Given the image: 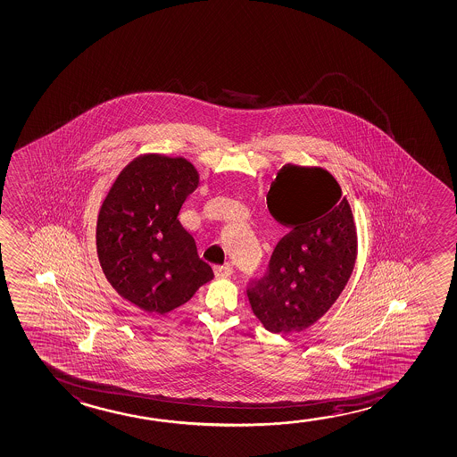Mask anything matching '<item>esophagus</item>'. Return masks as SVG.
<instances>
[{
    "label": "esophagus",
    "instance_id": "obj_1",
    "mask_svg": "<svg viewBox=\"0 0 457 457\" xmlns=\"http://www.w3.org/2000/svg\"><path fill=\"white\" fill-rule=\"evenodd\" d=\"M233 268L230 265H222V266H214V274H216V278H228V276H232Z\"/></svg>",
    "mask_w": 457,
    "mask_h": 457
}]
</instances>
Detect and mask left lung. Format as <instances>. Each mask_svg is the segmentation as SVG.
I'll list each match as a JSON object with an SVG mask.
<instances>
[{"mask_svg":"<svg viewBox=\"0 0 457 457\" xmlns=\"http://www.w3.org/2000/svg\"><path fill=\"white\" fill-rule=\"evenodd\" d=\"M266 204L290 232L276 245L268 273L247 287V298L268 331L300 333L329 311L353 273V212L336 178L320 167L284 165Z\"/></svg>","mask_w":457,"mask_h":457,"instance_id":"1","label":"left lung"}]
</instances>
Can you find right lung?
Returning <instances> with one entry per match:
<instances>
[{"mask_svg": "<svg viewBox=\"0 0 457 457\" xmlns=\"http://www.w3.org/2000/svg\"><path fill=\"white\" fill-rule=\"evenodd\" d=\"M198 181L184 157L144 154L124 167L99 210L96 249L104 274L145 312H170L214 278L178 219Z\"/></svg>", "mask_w": 457, "mask_h": 457, "instance_id": "add662e5", "label": "right lung"}]
</instances>
